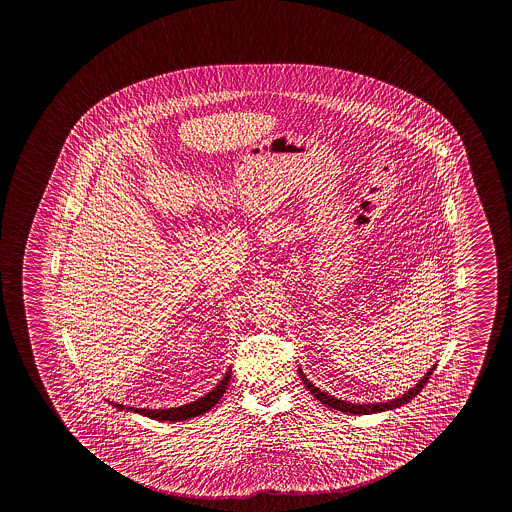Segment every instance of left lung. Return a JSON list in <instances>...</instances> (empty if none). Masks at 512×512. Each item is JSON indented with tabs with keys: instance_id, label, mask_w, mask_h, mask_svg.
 <instances>
[{
	"instance_id": "1",
	"label": "left lung",
	"mask_w": 512,
	"mask_h": 512,
	"mask_svg": "<svg viewBox=\"0 0 512 512\" xmlns=\"http://www.w3.org/2000/svg\"><path fill=\"white\" fill-rule=\"evenodd\" d=\"M434 369H436V366H432L430 371L425 373V377L421 378L416 386L409 389L407 393L402 394L400 398H394L391 402L386 403H350L344 402V400H337L334 396L319 391L318 387L312 386L309 380L305 378V375H303L302 369H300V378H302L303 384L309 389L310 393L314 394V398H318L319 402L325 403L327 407H332V409H336V411L346 412V414H373V412L393 411V409L402 407L403 403L411 402L412 398L425 387Z\"/></svg>"
}]
</instances>
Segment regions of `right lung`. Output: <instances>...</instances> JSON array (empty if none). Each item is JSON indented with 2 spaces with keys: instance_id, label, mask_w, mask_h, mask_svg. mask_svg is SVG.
<instances>
[{
  "instance_id": "add662e5",
  "label": "right lung",
  "mask_w": 512,
  "mask_h": 512,
  "mask_svg": "<svg viewBox=\"0 0 512 512\" xmlns=\"http://www.w3.org/2000/svg\"><path fill=\"white\" fill-rule=\"evenodd\" d=\"M230 373H232V369H228L227 375L223 377L218 386L214 387L209 394L198 398L196 402L187 403V405H182V407H171V409H134V407H130L126 411L139 412V414H143L146 418L159 419V421H184V419L196 418L200 414L209 412L219 402V398L227 391L228 380L232 377ZM110 403L119 411L125 409V405H121V403Z\"/></svg>"
}]
</instances>
